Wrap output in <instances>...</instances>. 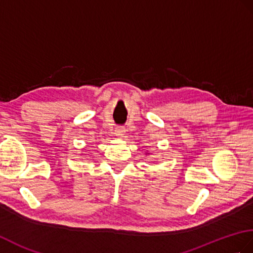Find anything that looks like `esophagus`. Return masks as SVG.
I'll return each mask as SVG.
<instances>
[{"label": "esophagus", "mask_w": 253, "mask_h": 253, "mask_svg": "<svg viewBox=\"0 0 253 253\" xmlns=\"http://www.w3.org/2000/svg\"><path fill=\"white\" fill-rule=\"evenodd\" d=\"M115 134L117 137H123L125 134V128L123 126H119L115 129Z\"/></svg>", "instance_id": "34e87169"}]
</instances>
